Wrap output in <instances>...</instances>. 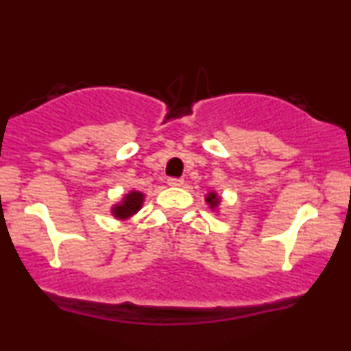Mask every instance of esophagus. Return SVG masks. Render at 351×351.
Wrapping results in <instances>:
<instances>
[{
	"mask_svg": "<svg viewBox=\"0 0 351 351\" xmlns=\"http://www.w3.org/2000/svg\"><path fill=\"white\" fill-rule=\"evenodd\" d=\"M183 183H184V181L181 178H170V180H168V184H170V186H183Z\"/></svg>",
	"mask_w": 351,
	"mask_h": 351,
	"instance_id": "obj_1",
	"label": "esophagus"
}]
</instances>
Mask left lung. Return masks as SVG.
Wrapping results in <instances>:
<instances>
[{
    "label": "left lung",
    "mask_w": 351,
    "mask_h": 351,
    "mask_svg": "<svg viewBox=\"0 0 351 351\" xmlns=\"http://www.w3.org/2000/svg\"><path fill=\"white\" fill-rule=\"evenodd\" d=\"M206 204L209 206V209L213 210V213L219 214V210H221V204H222V196L216 191H209L208 194H206L204 197Z\"/></svg>",
    "instance_id": "left-lung-1"
}]
</instances>
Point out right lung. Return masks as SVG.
<instances>
[{"label": "right lung", "mask_w": 351, "mask_h": 351, "mask_svg": "<svg viewBox=\"0 0 351 351\" xmlns=\"http://www.w3.org/2000/svg\"><path fill=\"white\" fill-rule=\"evenodd\" d=\"M143 201H145V194L137 191V189H132V191L125 193L121 201L111 206V216L117 221H128L142 209Z\"/></svg>", "instance_id": "add662e5"}]
</instances>
